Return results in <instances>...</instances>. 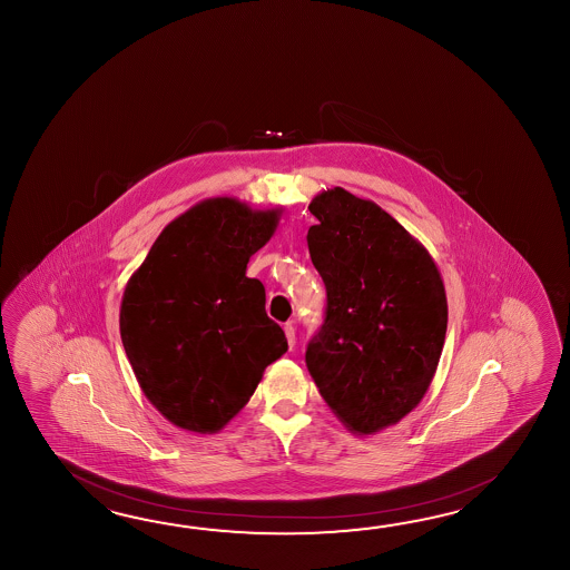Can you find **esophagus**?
Masks as SVG:
<instances>
[{
    "mask_svg": "<svg viewBox=\"0 0 570 570\" xmlns=\"http://www.w3.org/2000/svg\"><path fill=\"white\" fill-rule=\"evenodd\" d=\"M285 336H287V342H289V348L295 346V327L291 326V324H285Z\"/></svg>",
    "mask_w": 570,
    "mask_h": 570,
    "instance_id": "obj_1",
    "label": "esophagus"
}]
</instances>
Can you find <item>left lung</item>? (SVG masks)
Masks as SVG:
<instances>
[{
    "label": "left lung",
    "mask_w": 570,
    "mask_h": 570,
    "mask_svg": "<svg viewBox=\"0 0 570 570\" xmlns=\"http://www.w3.org/2000/svg\"><path fill=\"white\" fill-rule=\"evenodd\" d=\"M309 212L327 305L305 364L340 422L371 436L424 400L446 338V291L424 244L375 202L334 187Z\"/></svg>",
    "instance_id": "8db88e82"
}]
</instances>
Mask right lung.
Listing matches in <instances>:
<instances>
[{
    "label": "right lung",
    "mask_w": 570,
    "mask_h": 570,
    "mask_svg": "<svg viewBox=\"0 0 570 570\" xmlns=\"http://www.w3.org/2000/svg\"><path fill=\"white\" fill-rule=\"evenodd\" d=\"M281 209L209 197L158 234L126 283L121 344L146 400L170 424L216 434L287 352L246 265L277 230Z\"/></svg>",
    "instance_id": "1"
}]
</instances>
